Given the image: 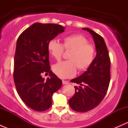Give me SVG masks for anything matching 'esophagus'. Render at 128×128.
Segmentation results:
<instances>
[{
	"mask_svg": "<svg viewBox=\"0 0 128 128\" xmlns=\"http://www.w3.org/2000/svg\"><path fill=\"white\" fill-rule=\"evenodd\" d=\"M62 84L64 85H66V84H69V82H68V81H66V80H62Z\"/></svg>",
	"mask_w": 128,
	"mask_h": 128,
	"instance_id": "34e87169",
	"label": "esophagus"
}]
</instances>
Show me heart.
I'll use <instances>...</instances> for the list:
<instances>
[{
	"instance_id": "1",
	"label": "heart",
	"mask_w": 128,
	"mask_h": 128,
	"mask_svg": "<svg viewBox=\"0 0 128 128\" xmlns=\"http://www.w3.org/2000/svg\"><path fill=\"white\" fill-rule=\"evenodd\" d=\"M64 48L66 50H72L68 56L69 59L59 62L53 67L54 72L61 78L74 76L77 68L79 70H86L95 59L96 54L95 47L89 44L87 38L82 34L65 36L63 38V44L54 39L50 40L48 43L49 52L57 60L62 56Z\"/></svg>"
}]
</instances>
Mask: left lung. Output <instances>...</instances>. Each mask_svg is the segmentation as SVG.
I'll return each instance as SVG.
<instances>
[{
  "label": "left lung",
  "instance_id": "left-lung-1",
  "mask_svg": "<svg viewBox=\"0 0 128 128\" xmlns=\"http://www.w3.org/2000/svg\"><path fill=\"white\" fill-rule=\"evenodd\" d=\"M83 30L92 36L96 56L87 71L70 80L80 86L75 87L76 93L69 100L70 108L77 112H87L97 106L104 98L110 81V59L104 38L88 28Z\"/></svg>",
  "mask_w": 128,
  "mask_h": 128
}]
</instances>
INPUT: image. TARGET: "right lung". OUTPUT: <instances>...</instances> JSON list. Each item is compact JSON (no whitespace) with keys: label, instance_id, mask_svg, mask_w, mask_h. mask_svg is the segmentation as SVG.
Wrapping results in <instances>:
<instances>
[{"label":"right lung","instance_id":"1","mask_svg":"<svg viewBox=\"0 0 128 128\" xmlns=\"http://www.w3.org/2000/svg\"><path fill=\"white\" fill-rule=\"evenodd\" d=\"M54 24L35 23L23 32L16 41L14 57V78L22 101L32 109L44 112L52 105L53 94L62 82L50 69L48 43L64 32ZM49 73L46 81L41 77Z\"/></svg>","mask_w":128,"mask_h":128}]
</instances>
